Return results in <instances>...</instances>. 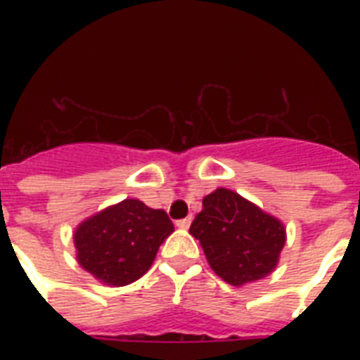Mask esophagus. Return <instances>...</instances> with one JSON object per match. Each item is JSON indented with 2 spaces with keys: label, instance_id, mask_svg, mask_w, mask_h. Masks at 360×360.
Instances as JSON below:
<instances>
[{
  "label": "esophagus",
  "instance_id": "obj_1",
  "mask_svg": "<svg viewBox=\"0 0 360 360\" xmlns=\"http://www.w3.org/2000/svg\"><path fill=\"white\" fill-rule=\"evenodd\" d=\"M192 222V217H186V219H181L175 222V226L179 228V230H188V226H191Z\"/></svg>",
  "mask_w": 360,
  "mask_h": 360
}]
</instances>
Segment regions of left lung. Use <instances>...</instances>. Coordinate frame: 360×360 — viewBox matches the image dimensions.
I'll return each mask as SVG.
<instances>
[{
    "label": "left lung",
    "mask_w": 360,
    "mask_h": 360,
    "mask_svg": "<svg viewBox=\"0 0 360 360\" xmlns=\"http://www.w3.org/2000/svg\"><path fill=\"white\" fill-rule=\"evenodd\" d=\"M202 203L191 236L200 240L220 278L231 285H245L273 273L285 245L282 220L222 186Z\"/></svg>",
    "instance_id": "obj_1"
}]
</instances>
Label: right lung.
Returning <instances> with one entry per match:
<instances>
[{"label": "right lung", "mask_w": 360, "mask_h": 360, "mask_svg": "<svg viewBox=\"0 0 360 360\" xmlns=\"http://www.w3.org/2000/svg\"><path fill=\"white\" fill-rule=\"evenodd\" d=\"M172 233L166 211L127 198L82 220L72 239L80 267L104 285L120 288L149 271L158 246Z\"/></svg>", "instance_id": "1"}]
</instances>
